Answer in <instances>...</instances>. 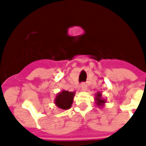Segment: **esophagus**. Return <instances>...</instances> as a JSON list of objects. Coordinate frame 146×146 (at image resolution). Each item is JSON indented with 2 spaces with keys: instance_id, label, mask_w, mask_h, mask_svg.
Instances as JSON below:
<instances>
[{
  "instance_id": "1",
  "label": "esophagus",
  "mask_w": 146,
  "mask_h": 146,
  "mask_svg": "<svg viewBox=\"0 0 146 146\" xmlns=\"http://www.w3.org/2000/svg\"><path fill=\"white\" fill-rule=\"evenodd\" d=\"M87 87L88 86H87L86 83H84V82H83V83L81 84V89H82V91H86L87 89Z\"/></svg>"
}]
</instances>
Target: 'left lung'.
Returning <instances> with one entry per match:
<instances>
[{
  "label": "left lung",
  "mask_w": 146,
  "mask_h": 146,
  "mask_svg": "<svg viewBox=\"0 0 146 146\" xmlns=\"http://www.w3.org/2000/svg\"><path fill=\"white\" fill-rule=\"evenodd\" d=\"M95 101H96V105L98 108L104 107L105 103H106V99L102 98V93L101 92H98L95 95Z\"/></svg>",
  "instance_id": "1"
}]
</instances>
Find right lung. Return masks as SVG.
<instances>
[{"label":"right lung","mask_w":146,"mask_h":146,"mask_svg":"<svg viewBox=\"0 0 146 146\" xmlns=\"http://www.w3.org/2000/svg\"><path fill=\"white\" fill-rule=\"evenodd\" d=\"M75 96L74 92H68L62 90L57 94L54 98L55 105L61 110H67L72 106L73 98Z\"/></svg>","instance_id":"1"}]
</instances>
